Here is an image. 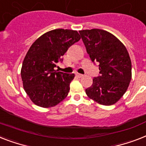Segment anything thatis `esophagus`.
<instances>
[{"mask_svg":"<svg viewBox=\"0 0 146 146\" xmlns=\"http://www.w3.org/2000/svg\"><path fill=\"white\" fill-rule=\"evenodd\" d=\"M76 77H78V78H81V77L83 76V75H82L80 73H76Z\"/></svg>","mask_w":146,"mask_h":146,"instance_id":"obj_1","label":"esophagus"}]
</instances>
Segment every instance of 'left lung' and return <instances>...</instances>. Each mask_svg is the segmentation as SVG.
Listing matches in <instances>:
<instances>
[{
  "mask_svg": "<svg viewBox=\"0 0 146 146\" xmlns=\"http://www.w3.org/2000/svg\"><path fill=\"white\" fill-rule=\"evenodd\" d=\"M82 40L93 62L99 63L100 76L85 89L90 99L104 106L120 100L132 77L131 58L126 47L116 36L102 29L79 31Z\"/></svg>",
  "mask_w": 146,
  "mask_h": 146,
  "instance_id": "1",
  "label": "left lung"
}]
</instances>
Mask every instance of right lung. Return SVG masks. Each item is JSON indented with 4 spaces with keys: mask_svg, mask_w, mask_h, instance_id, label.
<instances>
[{
    "mask_svg": "<svg viewBox=\"0 0 146 146\" xmlns=\"http://www.w3.org/2000/svg\"><path fill=\"white\" fill-rule=\"evenodd\" d=\"M76 31L54 29L36 39L28 51L21 69L23 88L36 106L53 107L68 95L74 73L54 70L69 48L80 40Z\"/></svg>",
    "mask_w": 146,
    "mask_h": 146,
    "instance_id": "right-lung-1",
    "label": "right lung"
}]
</instances>
